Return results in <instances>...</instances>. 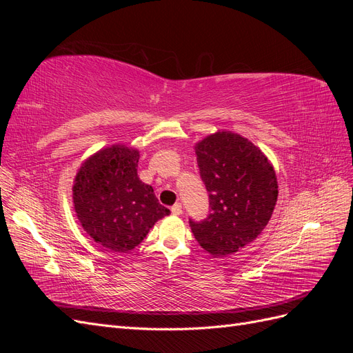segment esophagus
Here are the masks:
<instances>
[{
  "instance_id": "obj_1",
  "label": "esophagus",
  "mask_w": 353,
  "mask_h": 353,
  "mask_svg": "<svg viewBox=\"0 0 353 353\" xmlns=\"http://www.w3.org/2000/svg\"><path fill=\"white\" fill-rule=\"evenodd\" d=\"M170 210H172L174 215H181V213H183V206H181V203H175V205L170 208Z\"/></svg>"
}]
</instances>
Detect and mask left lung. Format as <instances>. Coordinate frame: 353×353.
Returning a JSON list of instances; mask_svg holds the SVG:
<instances>
[{
  "mask_svg": "<svg viewBox=\"0 0 353 353\" xmlns=\"http://www.w3.org/2000/svg\"><path fill=\"white\" fill-rule=\"evenodd\" d=\"M194 148L210 213L190 219V227L203 249L222 258L256 240L270 222L279 197L275 170L258 147L231 131L208 135Z\"/></svg>",
  "mask_w": 353,
  "mask_h": 353,
  "instance_id": "left-lung-1",
  "label": "left lung"
}]
</instances>
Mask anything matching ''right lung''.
Masks as SVG:
<instances>
[{"label":"right lung","mask_w":353,"mask_h":353,"mask_svg":"<svg viewBox=\"0 0 353 353\" xmlns=\"http://www.w3.org/2000/svg\"><path fill=\"white\" fill-rule=\"evenodd\" d=\"M140 152L122 144L88 157L74 176L73 205L82 228L112 252L135 249L170 210L138 178Z\"/></svg>","instance_id":"obj_1"}]
</instances>
